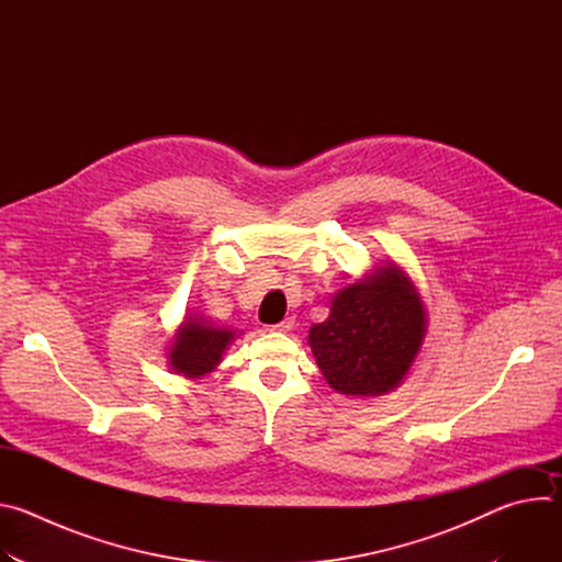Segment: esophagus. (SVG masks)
<instances>
[{
	"label": "esophagus",
	"mask_w": 562,
	"mask_h": 562,
	"mask_svg": "<svg viewBox=\"0 0 562 562\" xmlns=\"http://www.w3.org/2000/svg\"><path fill=\"white\" fill-rule=\"evenodd\" d=\"M293 325H295V319H293V317H284L282 323L271 325V327H267V329H269V331H278V334H286V331H291V329H293Z\"/></svg>",
	"instance_id": "34e87169"
}]
</instances>
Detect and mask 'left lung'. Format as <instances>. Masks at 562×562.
Here are the masks:
<instances>
[{
	"label": "left lung",
	"instance_id": "obj_1",
	"mask_svg": "<svg viewBox=\"0 0 562 562\" xmlns=\"http://www.w3.org/2000/svg\"><path fill=\"white\" fill-rule=\"evenodd\" d=\"M425 334L418 289L403 269L386 262L331 300L329 317L308 329V347L331 389L371 397L403 382Z\"/></svg>",
	"mask_w": 562,
	"mask_h": 562
}]
</instances>
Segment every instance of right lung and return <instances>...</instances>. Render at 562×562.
<instances>
[{"label": "right lung", "mask_w": 562, "mask_h": 562, "mask_svg": "<svg viewBox=\"0 0 562 562\" xmlns=\"http://www.w3.org/2000/svg\"><path fill=\"white\" fill-rule=\"evenodd\" d=\"M235 331L215 327L204 317H187L178 329L169 349V364L184 378H202L213 371L226 347L233 342Z\"/></svg>", "instance_id": "right-lung-1"}]
</instances>
